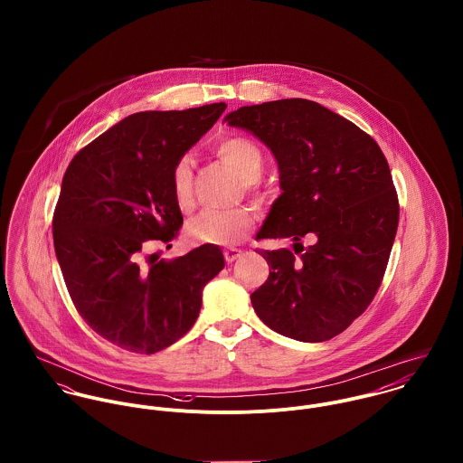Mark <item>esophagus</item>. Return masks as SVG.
Instances as JSON below:
<instances>
[{
	"instance_id": "34e87169",
	"label": "esophagus",
	"mask_w": 463,
	"mask_h": 463,
	"mask_svg": "<svg viewBox=\"0 0 463 463\" xmlns=\"http://www.w3.org/2000/svg\"><path fill=\"white\" fill-rule=\"evenodd\" d=\"M241 255H242V251L237 250V248H228V250H224V260H226L228 264L235 262L237 259H241Z\"/></svg>"
}]
</instances>
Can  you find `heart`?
<instances>
[{
    "label": "heart",
    "instance_id": "b5f03b06",
    "mask_svg": "<svg viewBox=\"0 0 463 463\" xmlns=\"http://www.w3.org/2000/svg\"><path fill=\"white\" fill-rule=\"evenodd\" d=\"M217 155L232 165L244 187L255 193V182L264 173L262 149L246 137H226L217 146ZM171 193L180 210L189 212L194 204L193 196V164L189 156H182L171 171ZM255 228V213L250 208H235L228 212H201L189 224L187 235L201 244L230 246L244 241Z\"/></svg>",
    "mask_w": 463,
    "mask_h": 463
}]
</instances>
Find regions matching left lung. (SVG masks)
Wrapping results in <instances>:
<instances>
[{
  "instance_id": "8db88e82",
  "label": "left lung",
  "mask_w": 463,
  "mask_h": 463,
  "mask_svg": "<svg viewBox=\"0 0 463 463\" xmlns=\"http://www.w3.org/2000/svg\"><path fill=\"white\" fill-rule=\"evenodd\" d=\"M224 121L259 137L278 162L283 193L257 239L294 241V251L259 250L269 278L251 305L279 335L330 340L367 310L389 264L399 222L389 162L371 135L301 98L241 107Z\"/></svg>"
}]
</instances>
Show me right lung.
I'll return each mask as SVG.
<instances>
[{
	"label": "right lung",
	"mask_w": 463,
	"mask_h": 463,
	"mask_svg": "<svg viewBox=\"0 0 463 463\" xmlns=\"http://www.w3.org/2000/svg\"><path fill=\"white\" fill-rule=\"evenodd\" d=\"M224 103L137 112L80 149L53 213V244L69 296L83 321L132 353L153 354L198 319L203 287L224 267L219 246L175 260L165 244L184 224L171 193L175 164L208 132Z\"/></svg>",
	"instance_id": "add662e5"
}]
</instances>
